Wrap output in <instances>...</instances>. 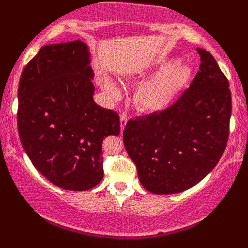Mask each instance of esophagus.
I'll return each mask as SVG.
<instances>
[{
    "mask_svg": "<svg viewBox=\"0 0 248 248\" xmlns=\"http://www.w3.org/2000/svg\"><path fill=\"white\" fill-rule=\"evenodd\" d=\"M120 121H121V131L123 132L124 127L126 126V123H127V115L126 114H121L120 115Z\"/></svg>",
    "mask_w": 248,
    "mask_h": 248,
    "instance_id": "esophagus-1",
    "label": "esophagus"
}]
</instances>
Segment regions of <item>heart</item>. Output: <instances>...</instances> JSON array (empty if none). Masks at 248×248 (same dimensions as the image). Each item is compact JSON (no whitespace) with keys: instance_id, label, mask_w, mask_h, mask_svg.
Instances as JSON below:
<instances>
[{"instance_id":"b5f03b06","label":"heart","mask_w":248,"mask_h":248,"mask_svg":"<svg viewBox=\"0 0 248 248\" xmlns=\"http://www.w3.org/2000/svg\"><path fill=\"white\" fill-rule=\"evenodd\" d=\"M192 73V67L178 62L177 57H167L151 64L137 77V80L142 82L134 91L135 106L148 114H158L169 109L187 88ZM148 76L151 78L145 80ZM103 89L113 98L121 94L120 87L109 77H104Z\"/></svg>"}]
</instances>
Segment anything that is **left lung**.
<instances>
[{
    "label": "left lung",
    "instance_id": "left-lung-1",
    "mask_svg": "<svg viewBox=\"0 0 248 248\" xmlns=\"http://www.w3.org/2000/svg\"><path fill=\"white\" fill-rule=\"evenodd\" d=\"M201 57L191 86L169 109L127 122L124 145L142 186L154 194L184 192L218 164L229 135V82L211 54Z\"/></svg>",
    "mask_w": 248,
    "mask_h": 248
}]
</instances>
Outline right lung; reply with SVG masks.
Segmentation results:
<instances>
[{
  "label": "right lung",
  "mask_w": 248,
  "mask_h": 248,
  "mask_svg": "<svg viewBox=\"0 0 248 248\" xmlns=\"http://www.w3.org/2000/svg\"><path fill=\"white\" fill-rule=\"evenodd\" d=\"M82 40L43 46L20 78L18 130L32 165L54 185L87 191L104 176L101 143L121 132L116 111L93 101Z\"/></svg>",
  "instance_id": "right-lung-1"
}]
</instances>
